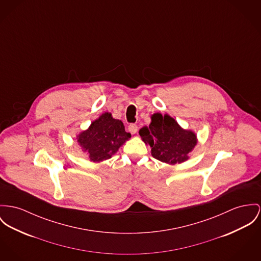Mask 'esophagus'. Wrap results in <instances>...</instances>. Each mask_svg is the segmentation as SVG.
<instances>
[{
  "instance_id": "1",
  "label": "esophagus",
  "mask_w": 261,
  "mask_h": 261,
  "mask_svg": "<svg viewBox=\"0 0 261 261\" xmlns=\"http://www.w3.org/2000/svg\"><path fill=\"white\" fill-rule=\"evenodd\" d=\"M128 130L131 134H136L137 131H138V126L136 124H130L128 126Z\"/></svg>"
}]
</instances>
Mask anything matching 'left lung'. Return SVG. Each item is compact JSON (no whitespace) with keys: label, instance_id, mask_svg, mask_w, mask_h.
<instances>
[{"label":"left lung","instance_id":"obj_1","mask_svg":"<svg viewBox=\"0 0 261 261\" xmlns=\"http://www.w3.org/2000/svg\"><path fill=\"white\" fill-rule=\"evenodd\" d=\"M141 138L149 144L152 156L167 164H180L189 159V153L197 145V135L185 130L168 114L154 113L149 127L139 131Z\"/></svg>","mask_w":261,"mask_h":261}]
</instances>
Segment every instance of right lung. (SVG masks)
<instances>
[{
  "mask_svg": "<svg viewBox=\"0 0 261 261\" xmlns=\"http://www.w3.org/2000/svg\"><path fill=\"white\" fill-rule=\"evenodd\" d=\"M130 138L131 134L125 131L122 121L114 119L109 112L103 113L76 137L83 152L92 162L110 159Z\"/></svg>",
  "mask_w": 261,
  "mask_h": 261,
  "instance_id": "obj_1",
  "label": "right lung"
}]
</instances>
